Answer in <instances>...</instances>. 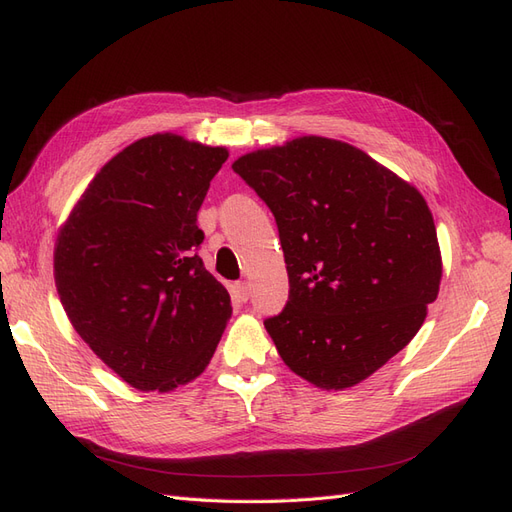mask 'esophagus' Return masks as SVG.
<instances>
[{
  "label": "esophagus",
  "instance_id": "34e87169",
  "mask_svg": "<svg viewBox=\"0 0 512 512\" xmlns=\"http://www.w3.org/2000/svg\"><path fill=\"white\" fill-rule=\"evenodd\" d=\"M232 297H235L237 301H241V303H245L247 299H250V284L247 282H237V284H232Z\"/></svg>",
  "mask_w": 512,
  "mask_h": 512
}]
</instances>
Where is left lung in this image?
<instances>
[{
	"mask_svg": "<svg viewBox=\"0 0 512 512\" xmlns=\"http://www.w3.org/2000/svg\"><path fill=\"white\" fill-rule=\"evenodd\" d=\"M232 170L280 230L290 292L265 327L284 363L327 391L369 378L410 344L438 297L425 198L365 151L322 136L252 151Z\"/></svg>",
	"mask_w": 512,
	"mask_h": 512,
	"instance_id": "1",
	"label": "left lung"
}]
</instances>
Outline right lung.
I'll list each match as a JSON object with an SVG mask.
<instances>
[{"instance_id": "right-lung-1", "label": "right lung", "mask_w": 512, "mask_h": 512, "mask_svg": "<svg viewBox=\"0 0 512 512\" xmlns=\"http://www.w3.org/2000/svg\"><path fill=\"white\" fill-rule=\"evenodd\" d=\"M224 147L153 134L106 162L55 243L61 305L85 344L138 391L205 371L232 314L205 269L196 215Z\"/></svg>"}]
</instances>
